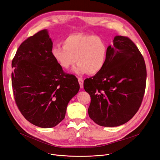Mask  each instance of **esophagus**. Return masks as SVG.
I'll return each mask as SVG.
<instances>
[{"instance_id": "obj_1", "label": "esophagus", "mask_w": 160, "mask_h": 160, "mask_svg": "<svg viewBox=\"0 0 160 160\" xmlns=\"http://www.w3.org/2000/svg\"><path fill=\"white\" fill-rule=\"evenodd\" d=\"M78 81H79V85H80V87L82 88H83V80H82V79L81 78H78Z\"/></svg>"}]
</instances>
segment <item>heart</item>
<instances>
[{
    "label": "heart",
    "instance_id": "heart-1",
    "mask_svg": "<svg viewBox=\"0 0 160 160\" xmlns=\"http://www.w3.org/2000/svg\"><path fill=\"white\" fill-rule=\"evenodd\" d=\"M63 47L54 46L51 50L54 60L63 69H68L78 63L75 73L95 75L104 68L108 58V46L101 37L75 33L68 35Z\"/></svg>",
    "mask_w": 160,
    "mask_h": 160
}]
</instances>
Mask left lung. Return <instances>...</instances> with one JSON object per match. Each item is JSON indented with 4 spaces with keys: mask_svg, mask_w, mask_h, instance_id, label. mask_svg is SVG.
<instances>
[{
    "mask_svg": "<svg viewBox=\"0 0 160 160\" xmlns=\"http://www.w3.org/2000/svg\"><path fill=\"white\" fill-rule=\"evenodd\" d=\"M113 42L108 47L104 68L83 83L91 98L88 116L103 127H117L129 121L141 105L146 88L145 62L135 44L119 35Z\"/></svg>",
    "mask_w": 160,
    "mask_h": 160,
    "instance_id": "8db88e82",
    "label": "left lung"
}]
</instances>
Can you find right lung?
<instances>
[{
	"label": "right lung",
	"instance_id": "add662e5",
	"mask_svg": "<svg viewBox=\"0 0 160 160\" xmlns=\"http://www.w3.org/2000/svg\"><path fill=\"white\" fill-rule=\"evenodd\" d=\"M52 44L48 31L41 30L20 44L12 62L16 104L29 122L42 128L64 119L69 102L80 88L76 77L54 60Z\"/></svg>",
	"mask_w": 160,
	"mask_h": 160
}]
</instances>
